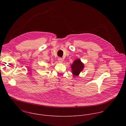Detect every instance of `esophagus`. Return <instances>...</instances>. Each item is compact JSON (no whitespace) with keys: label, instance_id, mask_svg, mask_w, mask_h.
<instances>
[{"label":"esophagus","instance_id":"obj_1","mask_svg":"<svg viewBox=\"0 0 126 126\" xmlns=\"http://www.w3.org/2000/svg\"><path fill=\"white\" fill-rule=\"evenodd\" d=\"M58 62H59V63H62L63 61V59L61 58H60V57H59V58H58Z\"/></svg>","mask_w":126,"mask_h":126}]
</instances>
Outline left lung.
I'll return each instance as SVG.
<instances>
[{"mask_svg":"<svg viewBox=\"0 0 126 126\" xmlns=\"http://www.w3.org/2000/svg\"><path fill=\"white\" fill-rule=\"evenodd\" d=\"M84 68V64L81 62L80 59H77L74 61L73 64L71 65L72 73L75 76H78L80 73Z\"/></svg>","mask_w":126,"mask_h":126,"instance_id":"1","label":"left lung"}]
</instances>
